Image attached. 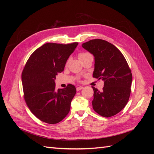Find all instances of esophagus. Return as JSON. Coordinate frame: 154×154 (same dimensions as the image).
Returning a JSON list of instances; mask_svg holds the SVG:
<instances>
[{"label": "esophagus", "instance_id": "obj_1", "mask_svg": "<svg viewBox=\"0 0 154 154\" xmlns=\"http://www.w3.org/2000/svg\"><path fill=\"white\" fill-rule=\"evenodd\" d=\"M83 88V87H82V86H80V87H76V91H80V90H82V88Z\"/></svg>", "mask_w": 154, "mask_h": 154}]
</instances>
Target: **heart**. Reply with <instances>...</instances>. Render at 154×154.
Instances as JSON below:
<instances>
[{
    "label": "heart",
    "instance_id": "obj_1",
    "mask_svg": "<svg viewBox=\"0 0 154 154\" xmlns=\"http://www.w3.org/2000/svg\"><path fill=\"white\" fill-rule=\"evenodd\" d=\"M89 56H92V54H91L90 53H79V54H78V57H79V58H80V60H82V59L85 58L87 57H89ZM76 80L78 81H80V78L77 77Z\"/></svg>",
    "mask_w": 154,
    "mask_h": 154
}]
</instances>
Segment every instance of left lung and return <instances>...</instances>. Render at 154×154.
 <instances>
[{
    "label": "left lung",
    "instance_id": "left-lung-1",
    "mask_svg": "<svg viewBox=\"0 0 154 154\" xmlns=\"http://www.w3.org/2000/svg\"><path fill=\"white\" fill-rule=\"evenodd\" d=\"M82 47L94 57L93 77L104 81L103 91L94 90L92 108L100 116L112 117L127 104L131 92V69L121 51L106 40H91Z\"/></svg>",
    "mask_w": 154,
    "mask_h": 154
}]
</instances>
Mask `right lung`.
<instances>
[{
    "instance_id": "1",
    "label": "right lung",
    "mask_w": 154,
    "mask_h": 154,
    "mask_svg": "<svg viewBox=\"0 0 154 154\" xmlns=\"http://www.w3.org/2000/svg\"><path fill=\"white\" fill-rule=\"evenodd\" d=\"M78 44H45L31 54L25 65L22 73L24 100L31 112L42 122L58 123L69 112L76 88L68 84L57 90L54 80L63 71Z\"/></svg>"
}]
</instances>
